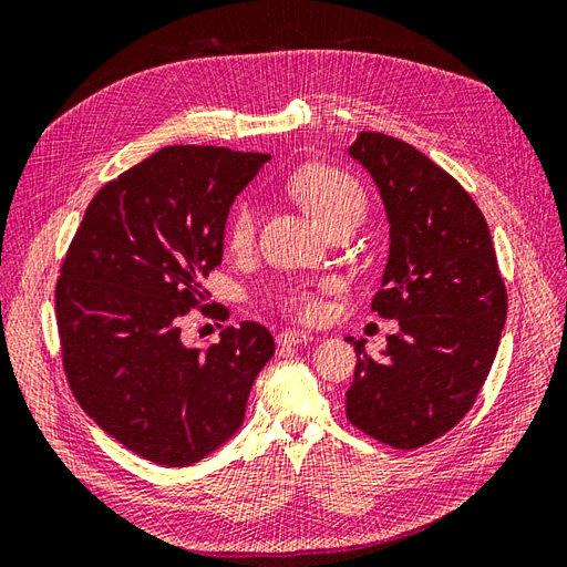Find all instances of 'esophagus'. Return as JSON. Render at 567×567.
Segmentation results:
<instances>
[{"mask_svg":"<svg viewBox=\"0 0 567 567\" xmlns=\"http://www.w3.org/2000/svg\"><path fill=\"white\" fill-rule=\"evenodd\" d=\"M312 340V333H307V331H296V329H288V331H281L279 336H277V342L281 348H288V346H307V342Z\"/></svg>","mask_w":567,"mask_h":567,"instance_id":"1","label":"esophagus"}]
</instances>
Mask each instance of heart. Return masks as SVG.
I'll return each mask as SVG.
<instances>
[{
    "label": "heart",
    "instance_id": "obj_1",
    "mask_svg": "<svg viewBox=\"0 0 567 567\" xmlns=\"http://www.w3.org/2000/svg\"><path fill=\"white\" fill-rule=\"evenodd\" d=\"M290 194L302 208L310 213L321 227H329L331 221L342 217H362L364 213V194L359 184L340 173L336 167L312 165L296 173L288 182ZM257 229V210L252 200H238L227 221V244L231 250H248ZM333 290V284H319L317 288L296 286L288 288L281 296V307L298 321H317L321 319L326 305L323 293Z\"/></svg>",
    "mask_w": 567,
    "mask_h": 567
}]
</instances>
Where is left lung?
<instances>
[{
	"instance_id": "left-lung-1",
	"label": "left lung",
	"mask_w": 567,
	"mask_h": 567,
	"mask_svg": "<svg viewBox=\"0 0 567 567\" xmlns=\"http://www.w3.org/2000/svg\"><path fill=\"white\" fill-rule=\"evenodd\" d=\"M379 186L390 255L371 310L398 319L379 359L348 338L350 423L394 450L437 440L468 414L499 348L508 298L489 227L450 173L411 144L359 132L348 148Z\"/></svg>"
}]
</instances>
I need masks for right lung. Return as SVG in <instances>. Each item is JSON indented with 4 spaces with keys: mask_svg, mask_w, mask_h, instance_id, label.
Instances as JSON below:
<instances>
[{
    "mask_svg": "<svg viewBox=\"0 0 567 567\" xmlns=\"http://www.w3.org/2000/svg\"><path fill=\"white\" fill-rule=\"evenodd\" d=\"M271 156L165 146L92 198L56 284L63 369L80 406L123 447L184 468L221 447L274 354L262 323L188 348L179 319L208 302L234 198Z\"/></svg>",
    "mask_w": 567,
    "mask_h": 567,
    "instance_id": "obj_1",
    "label": "right lung"
}]
</instances>
